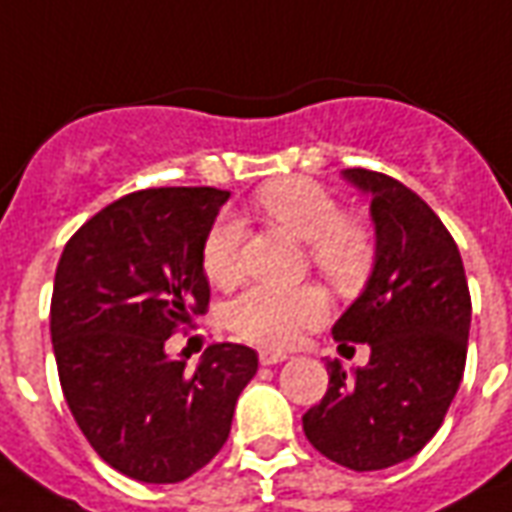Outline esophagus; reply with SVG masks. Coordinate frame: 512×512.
<instances>
[{
    "label": "esophagus",
    "mask_w": 512,
    "mask_h": 512,
    "mask_svg": "<svg viewBox=\"0 0 512 512\" xmlns=\"http://www.w3.org/2000/svg\"><path fill=\"white\" fill-rule=\"evenodd\" d=\"M259 360H261V365H278V363H283V360H286V354L270 352V349H261Z\"/></svg>",
    "instance_id": "obj_1"
}]
</instances>
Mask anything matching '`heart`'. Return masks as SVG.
<instances>
[{
	"instance_id": "obj_1",
	"label": "heart",
	"mask_w": 512,
	"mask_h": 512,
	"mask_svg": "<svg viewBox=\"0 0 512 512\" xmlns=\"http://www.w3.org/2000/svg\"><path fill=\"white\" fill-rule=\"evenodd\" d=\"M256 207L294 237L308 242L313 270L338 289H354L374 267L376 240L368 223L343 215L341 201L311 179H283L259 190ZM242 223L229 212L212 220L201 245V264L212 283L229 286L240 275ZM327 297L319 286L294 289L251 286L229 302L231 330L270 349H286L327 319Z\"/></svg>"
}]
</instances>
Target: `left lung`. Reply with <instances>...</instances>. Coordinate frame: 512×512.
I'll return each mask as SVG.
<instances>
[{
  "mask_svg": "<svg viewBox=\"0 0 512 512\" xmlns=\"http://www.w3.org/2000/svg\"><path fill=\"white\" fill-rule=\"evenodd\" d=\"M343 177L371 193L376 264L333 338L352 352L349 341L368 343L371 360L349 376L327 363L330 387L302 431L324 458L376 472L420 453L445 423L464 379L472 297L453 234L414 190L379 171Z\"/></svg>",
  "mask_w": 512,
  "mask_h": 512,
  "instance_id": "left-lung-1",
  "label": "left lung"
}]
</instances>
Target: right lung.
Here are the masks:
<instances>
[{
    "mask_svg": "<svg viewBox=\"0 0 512 512\" xmlns=\"http://www.w3.org/2000/svg\"><path fill=\"white\" fill-rule=\"evenodd\" d=\"M218 188H147L81 226L59 256L51 341L62 393L92 450L141 483H179L226 445L259 368L242 343H212L196 371L166 341L210 305L207 229Z\"/></svg>",
    "mask_w": 512,
    "mask_h": 512,
    "instance_id": "1",
    "label": "right lung"
}]
</instances>
